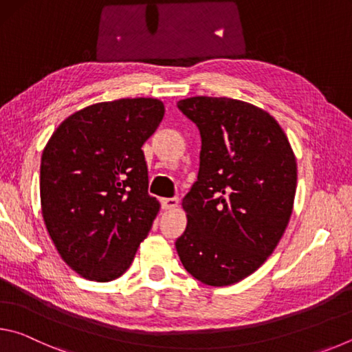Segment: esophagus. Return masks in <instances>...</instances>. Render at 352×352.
<instances>
[{
  "label": "esophagus",
  "instance_id": "obj_1",
  "mask_svg": "<svg viewBox=\"0 0 352 352\" xmlns=\"http://www.w3.org/2000/svg\"><path fill=\"white\" fill-rule=\"evenodd\" d=\"M162 206L164 208V210H174V208L178 206V199L177 197L162 199Z\"/></svg>",
  "mask_w": 352,
  "mask_h": 352
}]
</instances>
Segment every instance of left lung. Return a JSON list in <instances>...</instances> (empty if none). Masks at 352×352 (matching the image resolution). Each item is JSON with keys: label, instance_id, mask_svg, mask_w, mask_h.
Wrapping results in <instances>:
<instances>
[{"label": "left lung", "instance_id": "8db88e82", "mask_svg": "<svg viewBox=\"0 0 352 352\" xmlns=\"http://www.w3.org/2000/svg\"><path fill=\"white\" fill-rule=\"evenodd\" d=\"M199 127L197 182L184 195L188 226L175 242L184 269L208 285L252 275L276 248L296 190V160L269 113L230 98L178 100Z\"/></svg>", "mask_w": 352, "mask_h": 352}]
</instances>
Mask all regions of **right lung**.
Returning <instances> with one entry per match:
<instances>
[{"mask_svg":"<svg viewBox=\"0 0 352 352\" xmlns=\"http://www.w3.org/2000/svg\"><path fill=\"white\" fill-rule=\"evenodd\" d=\"M164 116L152 98L99 102L68 116L41 155L45 225L62 259L107 283L126 272L160 204L148 195L142 144Z\"/></svg>","mask_w":352,"mask_h":352,"instance_id":"add662e5","label":"right lung"}]
</instances>
